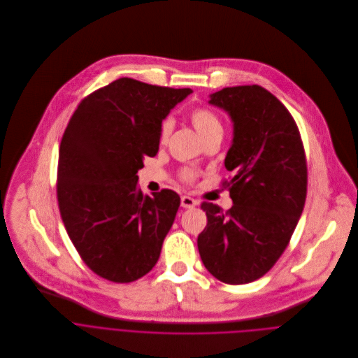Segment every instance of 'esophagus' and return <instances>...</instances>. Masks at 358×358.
Masks as SVG:
<instances>
[{"mask_svg": "<svg viewBox=\"0 0 358 358\" xmlns=\"http://www.w3.org/2000/svg\"><path fill=\"white\" fill-rule=\"evenodd\" d=\"M196 203H198V202H196L194 198L188 196V195H184V196H181V206H182V208H185V209L194 208Z\"/></svg>", "mask_w": 358, "mask_h": 358, "instance_id": "34e87169", "label": "esophagus"}]
</instances>
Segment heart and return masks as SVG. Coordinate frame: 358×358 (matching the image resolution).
<instances>
[{
	"mask_svg": "<svg viewBox=\"0 0 358 358\" xmlns=\"http://www.w3.org/2000/svg\"><path fill=\"white\" fill-rule=\"evenodd\" d=\"M189 119H191V124L194 125V128L196 129V132L201 135V138L206 142L208 139L212 138H222L223 135V122L220 116L210 109L209 106H196L189 112ZM173 131V119L171 117H166L164 121L160 125V142H166L170 136ZM196 174L192 170H181L180 173V178L184 182H194Z\"/></svg>",
	"mask_w": 358,
	"mask_h": 358,
	"instance_id": "heart-1",
	"label": "heart"
}]
</instances>
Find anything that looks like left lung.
Segmentation results:
<instances>
[{
    "instance_id": "1",
    "label": "left lung",
    "mask_w": 358,
    "mask_h": 358,
    "mask_svg": "<svg viewBox=\"0 0 358 358\" xmlns=\"http://www.w3.org/2000/svg\"><path fill=\"white\" fill-rule=\"evenodd\" d=\"M209 102L233 121L224 159L233 177L222 182L233 206L202 202L208 223L198 250L215 278L248 284L268 273L291 241L306 199L305 149L289 110L257 84L226 87Z\"/></svg>"
}]
</instances>
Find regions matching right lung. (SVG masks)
Segmentation results:
<instances>
[{"instance_id":"right-lung-1","label":"right lung","mask_w":358,"mask_h":358,"mask_svg":"<svg viewBox=\"0 0 358 358\" xmlns=\"http://www.w3.org/2000/svg\"><path fill=\"white\" fill-rule=\"evenodd\" d=\"M191 92L122 77L87 95L70 117L59 150V209L81 260L108 281H136L159 260L180 196L143 195L138 171L159 152L163 119Z\"/></svg>"}]
</instances>
